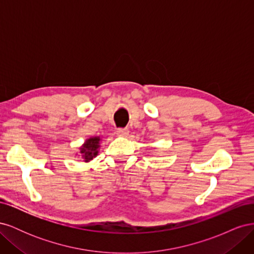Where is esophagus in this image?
Instances as JSON below:
<instances>
[{"mask_svg": "<svg viewBox=\"0 0 254 254\" xmlns=\"http://www.w3.org/2000/svg\"><path fill=\"white\" fill-rule=\"evenodd\" d=\"M128 133H129L128 128H119V129L117 130V134H118L119 136H127Z\"/></svg>", "mask_w": 254, "mask_h": 254, "instance_id": "1", "label": "esophagus"}]
</instances>
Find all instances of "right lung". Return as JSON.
I'll return each mask as SVG.
<instances>
[{"label": "right lung", "mask_w": 254, "mask_h": 254, "mask_svg": "<svg viewBox=\"0 0 254 254\" xmlns=\"http://www.w3.org/2000/svg\"><path fill=\"white\" fill-rule=\"evenodd\" d=\"M99 137H90L80 148V153L86 162L97 156V148L99 147Z\"/></svg>", "instance_id": "obj_1"}]
</instances>
